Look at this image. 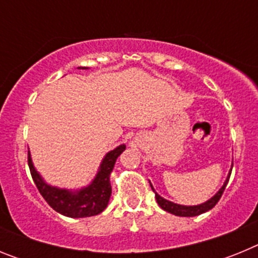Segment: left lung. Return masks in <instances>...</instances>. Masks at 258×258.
Wrapping results in <instances>:
<instances>
[{
  "label": "left lung",
  "instance_id": "1",
  "mask_svg": "<svg viewBox=\"0 0 258 258\" xmlns=\"http://www.w3.org/2000/svg\"><path fill=\"white\" fill-rule=\"evenodd\" d=\"M231 169H230L229 175H227L226 181H225V183H223L222 187L217 191V194H216L213 198H211V199L207 200L206 203H203V204H199V206H181V204H175V203L164 199V198H161L159 194L155 192V198H156L157 204H159V206H160L164 211L169 212V213L174 214V216H181V217H194V216H199V214H202V213H206V212L211 211V209L213 208L216 204H217L218 200L221 199V197H222L223 191H225V187H226L227 182H229L230 174H231ZM151 188L154 190L152 184H151Z\"/></svg>",
  "mask_w": 258,
  "mask_h": 258
}]
</instances>
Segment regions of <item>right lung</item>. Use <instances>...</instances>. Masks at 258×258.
Masks as SVG:
<instances>
[{"label": "right lung", "mask_w": 258, "mask_h": 258, "mask_svg": "<svg viewBox=\"0 0 258 258\" xmlns=\"http://www.w3.org/2000/svg\"><path fill=\"white\" fill-rule=\"evenodd\" d=\"M79 68L85 70L86 67ZM124 150L125 145H120L115 150L106 154L92 183L80 190H67V188L54 187L51 184H47L33 166L29 151L28 166L38 191L54 211L71 218L92 217L103 212L108 206L109 197L112 192L109 175L115 166L116 159Z\"/></svg>", "instance_id": "1"}]
</instances>
